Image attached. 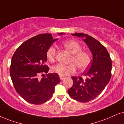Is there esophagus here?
I'll return each instance as SVG.
<instances>
[{
  "label": "esophagus",
  "mask_w": 124,
  "mask_h": 124,
  "mask_svg": "<svg viewBox=\"0 0 124 124\" xmlns=\"http://www.w3.org/2000/svg\"><path fill=\"white\" fill-rule=\"evenodd\" d=\"M59 78H60V79H61V80L62 81V80H63V79H65V77L60 76H59Z\"/></svg>",
  "instance_id": "34e87169"
}]
</instances>
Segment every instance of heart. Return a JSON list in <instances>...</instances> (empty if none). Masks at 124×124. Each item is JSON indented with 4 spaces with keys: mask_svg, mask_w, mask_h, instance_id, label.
Here are the masks:
<instances>
[{
    "mask_svg": "<svg viewBox=\"0 0 124 124\" xmlns=\"http://www.w3.org/2000/svg\"><path fill=\"white\" fill-rule=\"evenodd\" d=\"M63 46L70 53L73 54L70 62H73L69 65L59 63L54 66L51 69L53 73L59 76H65L74 73L77 66L81 70H84L90 65L91 58L90 55L86 51H82L80 44L73 40H68L63 43ZM47 58L50 62H54L56 56V50L54 46L49 47L46 53Z\"/></svg>",
    "mask_w": 124,
    "mask_h": 124,
    "instance_id": "b5f03b06",
    "label": "heart"
}]
</instances>
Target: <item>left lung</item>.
Returning a JSON list of instances; mask_svg holds the SVG:
<instances>
[{
	"mask_svg": "<svg viewBox=\"0 0 124 124\" xmlns=\"http://www.w3.org/2000/svg\"><path fill=\"white\" fill-rule=\"evenodd\" d=\"M71 35L85 38L83 40L92 53L93 61L89 69L82 74L84 78L71 77L73 86L67 92L74 100L87 102L100 95L109 83L112 76V60L106 48L95 38L83 33Z\"/></svg>",
	"mask_w": 124,
	"mask_h": 124,
	"instance_id": "obj_1",
	"label": "left lung"
}]
</instances>
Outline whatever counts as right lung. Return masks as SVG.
Instances as JSON below:
<instances>
[{"mask_svg": "<svg viewBox=\"0 0 124 124\" xmlns=\"http://www.w3.org/2000/svg\"><path fill=\"white\" fill-rule=\"evenodd\" d=\"M57 40L51 34H39L23 42L12 56L11 78L17 93L28 102L35 105L46 102L60 82L58 74H47L49 69L45 65L47 51ZM40 75L44 77L42 79Z\"/></svg>", "mask_w": 124, "mask_h": 124, "instance_id": "right-lung-1", "label": "right lung"}]
</instances>
